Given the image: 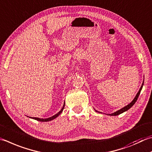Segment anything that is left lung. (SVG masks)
Wrapping results in <instances>:
<instances>
[{
	"label": "left lung",
	"mask_w": 152,
	"mask_h": 152,
	"mask_svg": "<svg viewBox=\"0 0 152 152\" xmlns=\"http://www.w3.org/2000/svg\"><path fill=\"white\" fill-rule=\"evenodd\" d=\"M143 86H144V81H143V82H142V86H141L140 88V90H139L138 92L137 93V94L136 95L135 97L134 98V99L132 101L131 103H130L129 104V105H127L126 106L124 107H123L122 109H119V110H118V111H117L116 112L113 113H111V114H107V115H110V116H117V115H120V114H121V113H123L128 111V110H129V109L131 108L134 105V103H136V101H137L138 98V97H139V95H140V91H141L142 89V87H143ZM94 110H95V111H96V112L100 113V112H99V111H96V109H94Z\"/></svg>",
	"instance_id": "1"
}]
</instances>
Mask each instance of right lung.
Returning a JSON list of instances; mask_svg holds the SVG:
<instances>
[{
	"instance_id": "add662e5",
	"label": "right lung",
	"mask_w": 152,
	"mask_h": 152,
	"mask_svg": "<svg viewBox=\"0 0 152 152\" xmlns=\"http://www.w3.org/2000/svg\"><path fill=\"white\" fill-rule=\"evenodd\" d=\"M64 105H65V103H64V105H63V106H62V107L61 110L58 113H56V115H53V116H52V117H49V118H38V117H29V118H33V119H35V120H37V121H41V122L50 121H52V120H53V119H55V118H56L57 117H58V115H60V114L62 112V111H63L64 107V106H65Z\"/></svg>"
}]
</instances>
